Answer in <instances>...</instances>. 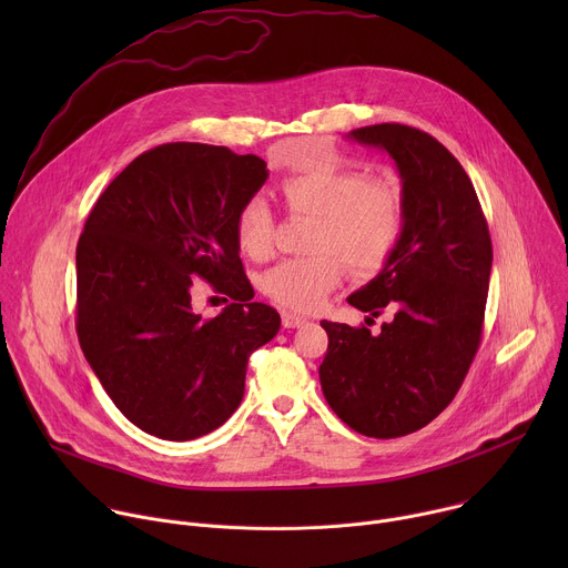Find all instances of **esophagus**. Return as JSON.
<instances>
[{"instance_id":"34e87169","label":"esophagus","mask_w":568,"mask_h":568,"mask_svg":"<svg viewBox=\"0 0 568 568\" xmlns=\"http://www.w3.org/2000/svg\"><path fill=\"white\" fill-rule=\"evenodd\" d=\"M281 321H283V328H298V326H303L305 323V318L303 316H296V314H292V312H283L281 314Z\"/></svg>"}]
</instances>
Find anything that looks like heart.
<instances>
[{
	"mask_svg": "<svg viewBox=\"0 0 568 568\" xmlns=\"http://www.w3.org/2000/svg\"><path fill=\"white\" fill-rule=\"evenodd\" d=\"M292 213L316 220L305 258H290L263 274V292L281 307L314 310L333 292L348 265L359 276L377 274L395 254L407 222V200L393 175H364L342 164H316L281 182ZM276 220L263 197H252L235 215V240L254 261L274 250Z\"/></svg>",
	"mask_w": 568,
	"mask_h": 568,
	"instance_id": "b5f03b06",
	"label": "heart"
}]
</instances>
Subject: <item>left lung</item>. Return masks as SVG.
I'll use <instances>...</instances> for the list:
<instances>
[{
	"instance_id": "8db88e82",
	"label": "left lung",
	"mask_w": 568,
	"mask_h": 568,
	"mask_svg": "<svg viewBox=\"0 0 568 568\" xmlns=\"http://www.w3.org/2000/svg\"><path fill=\"white\" fill-rule=\"evenodd\" d=\"M348 139L395 161L407 222L382 272L348 303L379 316L382 331L321 321L328 353L318 379L331 409L357 434L407 436L429 425L458 393L480 344L493 240L471 180L432 134L379 123Z\"/></svg>"
}]
</instances>
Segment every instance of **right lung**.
Returning <instances> with one entry per match:
<instances>
[{"mask_svg": "<svg viewBox=\"0 0 568 568\" xmlns=\"http://www.w3.org/2000/svg\"><path fill=\"white\" fill-rule=\"evenodd\" d=\"M256 154L164 143L105 189L75 247V331L92 371L139 429L193 440L224 425L245 395L250 355L281 328L256 303L235 215L267 180ZM195 277L234 298L192 312Z\"/></svg>", "mask_w": 568, "mask_h": 568, "instance_id": "1", "label": "right lung"}]
</instances>
